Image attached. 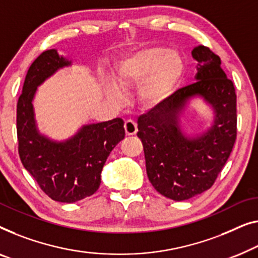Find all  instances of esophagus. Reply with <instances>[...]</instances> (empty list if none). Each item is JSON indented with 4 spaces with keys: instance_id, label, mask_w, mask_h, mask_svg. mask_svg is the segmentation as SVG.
<instances>
[{
    "instance_id": "1",
    "label": "esophagus",
    "mask_w": 258,
    "mask_h": 258,
    "mask_svg": "<svg viewBox=\"0 0 258 258\" xmlns=\"http://www.w3.org/2000/svg\"><path fill=\"white\" fill-rule=\"evenodd\" d=\"M124 130H125V134L126 135H135L137 133V124L135 121L133 120H126L124 122Z\"/></svg>"
}]
</instances>
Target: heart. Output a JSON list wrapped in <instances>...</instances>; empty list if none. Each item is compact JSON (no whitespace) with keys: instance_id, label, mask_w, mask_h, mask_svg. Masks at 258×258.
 Returning a JSON list of instances; mask_svg holds the SVG:
<instances>
[{"instance_id":"obj_1","label":"heart","mask_w":258,"mask_h":258,"mask_svg":"<svg viewBox=\"0 0 258 258\" xmlns=\"http://www.w3.org/2000/svg\"><path fill=\"white\" fill-rule=\"evenodd\" d=\"M182 59L175 50L162 46H150L137 50L124 58L117 69L116 83L122 89L141 84L138 98L144 104L154 106L167 98L182 74ZM107 94L115 102H121L120 89L113 85Z\"/></svg>"}]
</instances>
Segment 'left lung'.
Returning <instances> with one entry per match:
<instances>
[{
    "label": "left lung",
    "mask_w": 258,
    "mask_h": 258,
    "mask_svg": "<svg viewBox=\"0 0 258 258\" xmlns=\"http://www.w3.org/2000/svg\"><path fill=\"white\" fill-rule=\"evenodd\" d=\"M192 57L198 62L196 83L178 89L137 121L149 180L157 192L175 201L212 187L236 140V93L221 59L204 45L194 47ZM196 96L211 104L216 117L207 132L189 139L178 123Z\"/></svg>",
    "instance_id": "1"
}]
</instances>
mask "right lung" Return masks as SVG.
Listing matches in <instances>:
<instances>
[{"instance_id":"add662e5","label":"right lung","mask_w":258,"mask_h":258,"mask_svg":"<svg viewBox=\"0 0 258 258\" xmlns=\"http://www.w3.org/2000/svg\"><path fill=\"white\" fill-rule=\"evenodd\" d=\"M71 64L54 48L37 57L25 77L16 118L18 154L25 170L52 200L67 204L98 191L104 163L125 134L118 117L86 124L64 142L52 141L39 133L32 104L37 87Z\"/></svg>"}]
</instances>
